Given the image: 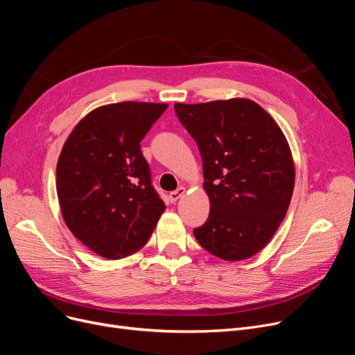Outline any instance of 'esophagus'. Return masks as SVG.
I'll use <instances>...</instances> for the list:
<instances>
[{
	"label": "esophagus",
	"mask_w": 355,
	"mask_h": 355,
	"mask_svg": "<svg viewBox=\"0 0 355 355\" xmlns=\"http://www.w3.org/2000/svg\"><path fill=\"white\" fill-rule=\"evenodd\" d=\"M184 193H186V189H184V187H180L175 191H171V193H169V202L175 203L181 196H184Z\"/></svg>",
	"instance_id": "esophagus-1"
}]
</instances>
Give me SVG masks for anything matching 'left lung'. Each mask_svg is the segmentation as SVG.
<instances>
[{
  "instance_id": "obj_1",
  "label": "left lung",
  "mask_w": 355,
  "mask_h": 355,
  "mask_svg": "<svg viewBox=\"0 0 355 355\" xmlns=\"http://www.w3.org/2000/svg\"><path fill=\"white\" fill-rule=\"evenodd\" d=\"M196 141L210 198L206 223L193 232L210 254L246 259L271 241L295 189V164L272 117L248 98L174 105Z\"/></svg>"
}]
</instances>
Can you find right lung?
Here are the masks:
<instances>
[{"label":"right lung","instance_id":"obj_1","mask_svg":"<svg viewBox=\"0 0 355 355\" xmlns=\"http://www.w3.org/2000/svg\"><path fill=\"white\" fill-rule=\"evenodd\" d=\"M166 107L136 101L98 107L73 128L59 155L64 220L76 239L107 259L139 251L165 210L141 142Z\"/></svg>","mask_w":355,"mask_h":355}]
</instances>
